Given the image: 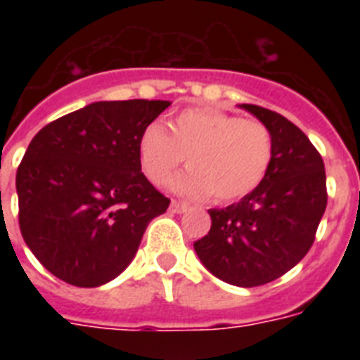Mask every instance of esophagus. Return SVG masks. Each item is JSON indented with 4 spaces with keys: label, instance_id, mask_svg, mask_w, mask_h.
Returning a JSON list of instances; mask_svg holds the SVG:
<instances>
[{
    "label": "esophagus",
    "instance_id": "34e87169",
    "mask_svg": "<svg viewBox=\"0 0 360 360\" xmlns=\"http://www.w3.org/2000/svg\"><path fill=\"white\" fill-rule=\"evenodd\" d=\"M188 209V203L186 202H177V200H172V205H169V211L172 213H185Z\"/></svg>",
    "mask_w": 360,
    "mask_h": 360
}]
</instances>
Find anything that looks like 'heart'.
Returning <instances> with one entry per match:
<instances>
[{"label": "heart", "mask_w": 360, "mask_h": 360, "mask_svg": "<svg viewBox=\"0 0 360 360\" xmlns=\"http://www.w3.org/2000/svg\"><path fill=\"white\" fill-rule=\"evenodd\" d=\"M274 155L273 134L262 121L213 108H188L168 123L149 124L140 138L143 174L164 185L188 157L175 191L228 203L248 196L265 179Z\"/></svg>", "instance_id": "1"}]
</instances>
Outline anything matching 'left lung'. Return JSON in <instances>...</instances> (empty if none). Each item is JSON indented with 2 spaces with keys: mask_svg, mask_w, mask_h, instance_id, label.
I'll return each instance as SVG.
<instances>
[{
  "mask_svg": "<svg viewBox=\"0 0 360 360\" xmlns=\"http://www.w3.org/2000/svg\"><path fill=\"white\" fill-rule=\"evenodd\" d=\"M274 141L265 179L224 209H209L211 230L194 243L202 263L228 284L263 285L307 256L327 207L323 158L297 124L273 110L240 104Z\"/></svg>",
  "mask_w": 360,
  "mask_h": 360,
  "instance_id": "8db88e82",
  "label": "left lung"
}]
</instances>
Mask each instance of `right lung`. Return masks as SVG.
<instances>
[{"instance_id":"right-lung-1","label":"right lung","mask_w":360,"mask_h":360,"mask_svg":"<svg viewBox=\"0 0 360 360\" xmlns=\"http://www.w3.org/2000/svg\"><path fill=\"white\" fill-rule=\"evenodd\" d=\"M168 101H104L42 127L16 172L18 224L44 267L97 288L129 267L169 200L141 174L140 138Z\"/></svg>"}]
</instances>
